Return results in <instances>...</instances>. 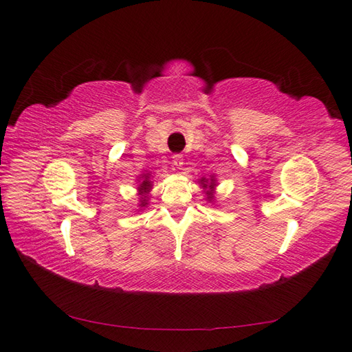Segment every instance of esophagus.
<instances>
[{
  "label": "esophagus",
  "instance_id": "1",
  "mask_svg": "<svg viewBox=\"0 0 352 352\" xmlns=\"http://www.w3.org/2000/svg\"><path fill=\"white\" fill-rule=\"evenodd\" d=\"M183 160H184V159H183L182 154H174V156H173V165L177 166V168H182L183 163H184Z\"/></svg>",
  "mask_w": 352,
  "mask_h": 352
}]
</instances>
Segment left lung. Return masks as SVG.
<instances>
[{
	"label": "left lung",
	"instance_id": "obj_1",
	"mask_svg": "<svg viewBox=\"0 0 352 352\" xmlns=\"http://www.w3.org/2000/svg\"><path fill=\"white\" fill-rule=\"evenodd\" d=\"M199 182H201V186H202L204 192H206V195H207V201L213 204L214 198H216L214 193H216V187H217V178H216V175L211 174L208 178L202 177Z\"/></svg>",
	"mask_w": 352,
	"mask_h": 352
}]
</instances>
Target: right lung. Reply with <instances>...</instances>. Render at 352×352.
<instances>
[{"mask_svg": "<svg viewBox=\"0 0 352 352\" xmlns=\"http://www.w3.org/2000/svg\"><path fill=\"white\" fill-rule=\"evenodd\" d=\"M136 183H138V196H139V204H138L139 210H136V211H141V210H145L146 206H148V199H150L148 193L153 189L151 173L141 174V177H138Z\"/></svg>", "mask_w": 352, "mask_h": 352, "instance_id": "add662e5", "label": "right lung"}]
</instances>
